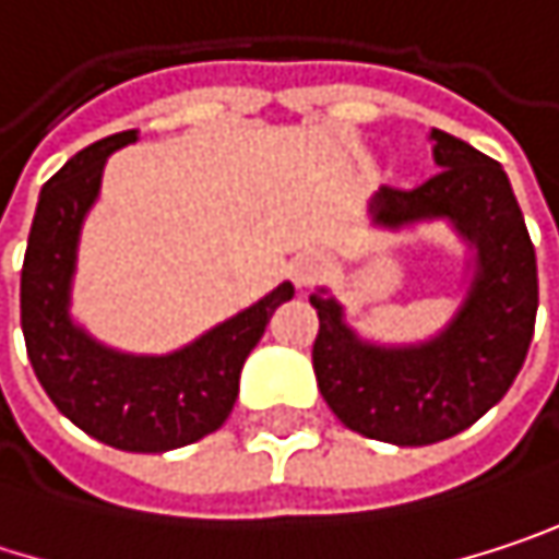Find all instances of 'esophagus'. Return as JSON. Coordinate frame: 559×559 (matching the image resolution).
Returning a JSON list of instances; mask_svg holds the SVG:
<instances>
[{
  "label": "esophagus",
  "instance_id": "1",
  "mask_svg": "<svg viewBox=\"0 0 559 559\" xmlns=\"http://www.w3.org/2000/svg\"><path fill=\"white\" fill-rule=\"evenodd\" d=\"M323 255H317V252H304V255H297L294 262H290V278H294V284H310V281L317 278L320 272H323Z\"/></svg>",
  "mask_w": 559,
  "mask_h": 559
}]
</instances>
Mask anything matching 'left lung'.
Listing matches in <instances>:
<instances>
[{
	"label": "left lung",
	"instance_id": "obj_1",
	"mask_svg": "<svg viewBox=\"0 0 559 559\" xmlns=\"http://www.w3.org/2000/svg\"><path fill=\"white\" fill-rule=\"evenodd\" d=\"M440 170L414 190L382 187L376 223L404 226L447 216L476 246V278L456 320L430 343L379 349L359 343L323 290L313 340L317 389L356 433L427 447L473 427L499 404L524 366L537 317V259L499 162L433 129Z\"/></svg>",
	"mask_w": 559,
	"mask_h": 559
}]
</instances>
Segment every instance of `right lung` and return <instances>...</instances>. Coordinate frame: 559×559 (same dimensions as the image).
<instances>
[{"instance_id": "obj_1", "label": "right lung", "mask_w": 559, "mask_h": 559, "mask_svg": "<svg viewBox=\"0 0 559 559\" xmlns=\"http://www.w3.org/2000/svg\"><path fill=\"white\" fill-rule=\"evenodd\" d=\"M129 142L135 132L76 152L41 187L22 265V333L32 369L63 417L116 450L165 453L226 424L239 372L294 287L284 281L170 356H122L76 330L67 317V297L80 223L99 193L106 158Z\"/></svg>"}]
</instances>
